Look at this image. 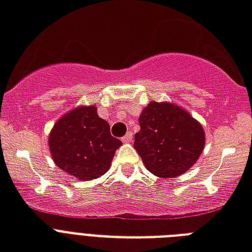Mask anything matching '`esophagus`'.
Segmentation results:
<instances>
[{
	"instance_id": "obj_1",
	"label": "esophagus",
	"mask_w": 252,
	"mask_h": 252,
	"mask_svg": "<svg viewBox=\"0 0 252 252\" xmlns=\"http://www.w3.org/2000/svg\"><path fill=\"white\" fill-rule=\"evenodd\" d=\"M131 140H132V132H127V134L122 138V142H124V143H130Z\"/></svg>"
}]
</instances>
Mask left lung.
Masks as SVG:
<instances>
[{
  "instance_id": "obj_1",
  "label": "left lung",
  "mask_w": 252,
  "mask_h": 252,
  "mask_svg": "<svg viewBox=\"0 0 252 252\" xmlns=\"http://www.w3.org/2000/svg\"><path fill=\"white\" fill-rule=\"evenodd\" d=\"M139 125L134 148L155 176H180L202 154L204 128L179 105L151 101L140 113Z\"/></svg>"
}]
</instances>
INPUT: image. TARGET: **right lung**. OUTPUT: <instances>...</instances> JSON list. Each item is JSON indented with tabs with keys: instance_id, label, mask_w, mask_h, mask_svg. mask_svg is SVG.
<instances>
[{
	"instance_id": "1",
	"label": "right lung",
	"mask_w": 252,
	"mask_h": 252,
	"mask_svg": "<svg viewBox=\"0 0 252 252\" xmlns=\"http://www.w3.org/2000/svg\"><path fill=\"white\" fill-rule=\"evenodd\" d=\"M121 144L93 105L79 106L64 114L54 125L48 138L55 164L80 181L93 180L106 173Z\"/></svg>"
}]
</instances>
